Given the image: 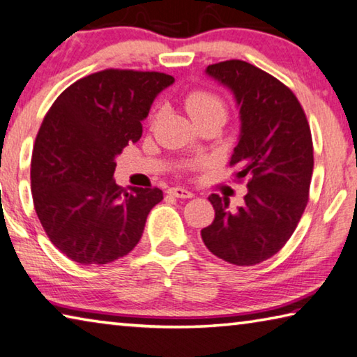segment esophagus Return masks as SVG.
<instances>
[{
	"instance_id": "esophagus-1",
	"label": "esophagus",
	"mask_w": 357,
	"mask_h": 357,
	"mask_svg": "<svg viewBox=\"0 0 357 357\" xmlns=\"http://www.w3.org/2000/svg\"><path fill=\"white\" fill-rule=\"evenodd\" d=\"M167 192L171 196L182 197V199H190V197H192V192L190 190L182 188V186H172V188L167 190Z\"/></svg>"
}]
</instances>
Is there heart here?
I'll list each match as a JSON object with an SVG mask.
<instances>
[{
    "mask_svg": "<svg viewBox=\"0 0 357 357\" xmlns=\"http://www.w3.org/2000/svg\"><path fill=\"white\" fill-rule=\"evenodd\" d=\"M185 109L192 121L208 115H226V104L218 95L207 90H192L185 98Z\"/></svg>",
    "mask_w": 357,
    "mask_h": 357,
    "instance_id": "b5f03b06",
    "label": "heart"
}]
</instances>
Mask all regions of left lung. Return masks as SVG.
I'll use <instances>...</instances> for the list:
<instances>
[{
  "instance_id": "1",
  "label": "left lung",
  "mask_w": 357,
  "mask_h": 357,
  "mask_svg": "<svg viewBox=\"0 0 357 357\" xmlns=\"http://www.w3.org/2000/svg\"><path fill=\"white\" fill-rule=\"evenodd\" d=\"M232 91L241 114V137L229 165L236 180L248 178L242 207L208 196L212 225L201 231L206 247L229 264L255 266L272 258L293 236L308 202L313 142L301 102L273 75L242 60L207 66Z\"/></svg>"
}]
</instances>
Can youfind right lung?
I'll list each match as a JSON object with an SVG mask.
<instances>
[{
    "label": "right lung",
    "mask_w": 357,
    "mask_h": 357,
    "mask_svg": "<svg viewBox=\"0 0 357 357\" xmlns=\"http://www.w3.org/2000/svg\"><path fill=\"white\" fill-rule=\"evenodd\" d=\"M172 75L104 69L69 85L52 104L34 142V210L50 242L79 264H107L136 247L160 188L115 183V156L142 136L158 93Z\"/></svg>",
    "instance_id": "obj_1"
}]
</instances>
